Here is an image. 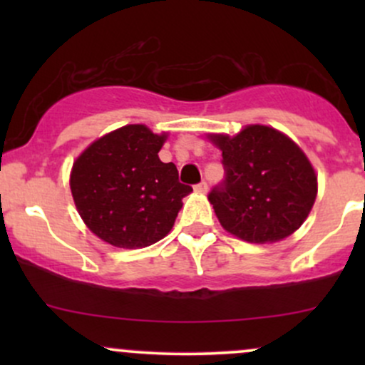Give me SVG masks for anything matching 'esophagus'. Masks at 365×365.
<instances>
[{
  "instance_id": "esophagus-1",
  "label": "esophagus",
  "mask_w": 365,
  "mask_h": 365,
  "mask_svg": "<svg viewBox=\"0 0 365 365\" xmlns=\"http://www.w3.org/2000/svg\"><path fill=\"white\" fill-rule=\"evenodd\" d=\"M195 190L197 192H202V194H204V192H207V182H206V180H202V182H200V183H197Z\"/></svg>"
}]
</instances>
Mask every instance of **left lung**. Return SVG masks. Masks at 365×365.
<instances>
[{"mask_svg":"<svg viewBox=\"0 0 365 365\" xmlns=\"http://www.w3.org/2000/svg\"><path fill=\"white\" fill-rule=\"evenodd\" d=\"M211 140L223 150L225 178L207 195L221 226L250 244L292 235L317 194V177L299 145L264 125Z\"/></svg>","mask_w":365,"mask_h":365,"instance_id":"obj_1","label":"left lung"}]
</instances>
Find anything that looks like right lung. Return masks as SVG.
Masks as SVG:
<instances>
[{"instance_id":"add662e5","label":"right lung","mask_w":365,"mask_h":365,"mask_svg":"<svg viewBox=\"0 0 365 365\" xmlns=\"http://www.w3.org/2000/svg\"><path fill=\"white\" fill-rule=\"evenodd\" d=\"M166 135L127 125L91 144L73 163L70 187L83 223L121 249L156 244L170 232L192 187L158 153Z\"/></svg>"}]
</instances>
